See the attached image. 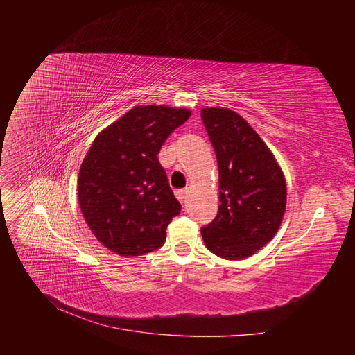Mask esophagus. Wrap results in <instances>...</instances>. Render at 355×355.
Wrapping results in <instances>:
<instances>
[{"label": "esophagus", "mask_w": 355, "mask_h": 355, "mask_svg": "<svg viewBox=\"0 0 355 355\" xmlns=\"http://www.w3.org/2000/svg\"><path fill=\"white\" fill-rule=\"evenodd\" d=\"M175 196H176V198H178L180 202H185L187 191H185V189H178V191H175Z\"/></svg>", "instance_id": "obj_1"}]
</instances>
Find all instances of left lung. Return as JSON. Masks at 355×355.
I'll list each match as a JSON object with an SVG mask.
<instances>
[{"label": "left lung", "instance_id": "8db88e82", "mask_svg": "<svg viewBox=\"0 0 355 355\" xmlns=\"http://www.w3.org/2000/svg\"><path fill=\"white\" fill-rule=\"evenodd\" d=\"M201 120L218 159L220 201L216 218L201 228L202 240L223 259H245L280 228L287 201L283 170L240 114L209 106Z\"/></svg>", "mask_w": 355, "mask_h": 355}]
</instances>
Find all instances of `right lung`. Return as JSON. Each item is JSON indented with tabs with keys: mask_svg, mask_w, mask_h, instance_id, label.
Masks as SVG:
<instances>
[{
	"mask_svg": "<svg viewBox=\"0 0 355 355\" xmlns=\"http://www.w3.org/2000/svg\"><path fill=\"white\" fill-rule=\"evenodd\" d=\"M189 116L187 108L135 106L96 136L80 167L78 202L108 250L130 257L164 244L180 204L157 155Z\"/></svg>",
	"mask_w": 355,
	"mask_h": 355,
	"instance_id": "add662e5",
	"label": "right lung"
}]
</instances>
